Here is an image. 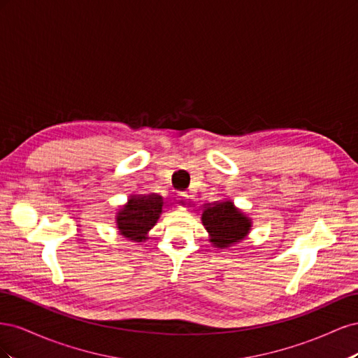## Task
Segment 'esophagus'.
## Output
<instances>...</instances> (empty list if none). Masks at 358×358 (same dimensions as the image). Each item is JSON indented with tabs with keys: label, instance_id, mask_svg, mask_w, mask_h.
<instances>
[{
	"label": "esophagus",
	"instance_id": "34e87169",
	"mask_svg": "<svg viewBox=\"0 0 358 358\" xmlns=\"http://www.w3.org/2000/svg\"><path fill=\"white\" fill-rule=\"evenodd\" d=\"M178 203H179V208L187 209L188 203H189V194L188 192H179L178 194Z\"/></svg>",
	"mask_w": 358,
	"mask_h": 358
}]
</instances>
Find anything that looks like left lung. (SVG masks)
Instances as JSON below:
<instances>
[{
    "instance_id": "obj_1",
    "label": "left lung",
    "mask_w": 358,
    "mask_h": 358,
    "mask_svg": "<svg viewBox=\"0 0 358 358\" xmlns=\"http://www.w3.org/2000/svg\"><path fill=\"white\" fill-rule=\"evenodd\" d=\"M201 224L215 248L227 249L245 241L252 229V220L236 208L230 199L208 203L201 209Z\"/></svg>"
}]
</instances>
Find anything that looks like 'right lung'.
Masks as SVG:
<instances>
[{
	"label": "right lung",
	"mask_w": 358,
	"mask_h": 358,
	"mask_svg": "<svg viewBox=\"0 0 358 358\" xmlns=\"http://www.w3.org/2000/svg\"><path fill=\"white\" fill-rule=\"evenodd\" d=\"M164 199L158 194H131L116 212V229L129 242H146L164 210Z\"/></svg>",
	"instance_id": "1"
}]
</instances>
